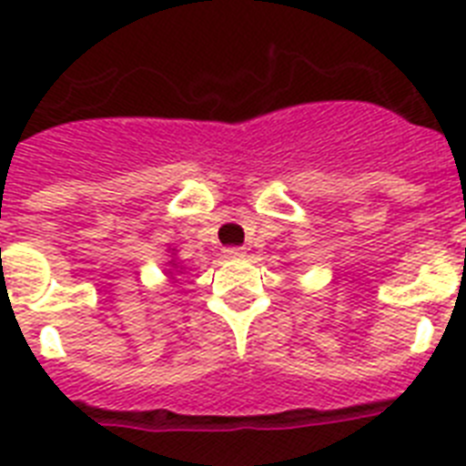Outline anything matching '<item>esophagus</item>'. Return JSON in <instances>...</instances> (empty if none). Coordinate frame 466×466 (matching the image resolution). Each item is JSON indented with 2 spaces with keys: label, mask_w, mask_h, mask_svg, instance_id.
I'll return each instance as SVG.
<instances>
[{
  "label": "esophagus",
  "mask_w": 466,
  "mask_h": 466,
  "mask_svg": "<svg viewBox=\"0 0 466 466\" xmlns=\"http://www.w3.org/2000/svg\"><path fill=\"white\" fill-rule=\"evenodd\" d=\"M224 255L228 257V259H240V257H245V249H242V248H226Z\"/></svg>",
  "instance_id": "esophagus-1"
}]
</instances>
